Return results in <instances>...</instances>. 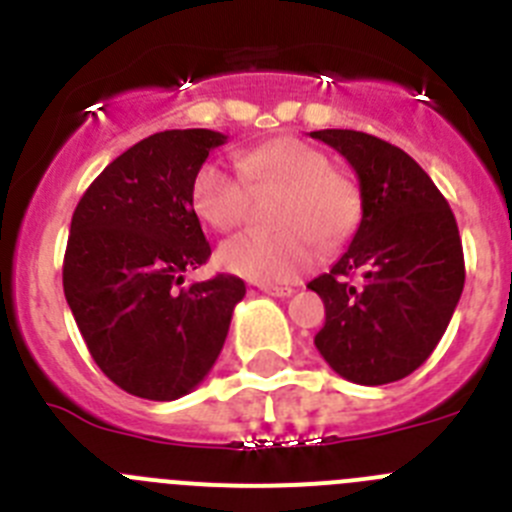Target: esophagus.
<instances>
[{
	"label": "esophagus",
	"mask_w": 512,
	"mask_h": 512,
	"mask_svg": "<svg viewBox=\"0 0 512 512\" xmlns=\"http://www.w3.org/2000/svg\"><path fill=\"white\" fill-rule=\"evenodd\" d=\"M259 289L264 292V295H271V297H289L295 289L287 287V284H259Z\"/></svg>",
	"instance_id": "1"
}]
</instances>
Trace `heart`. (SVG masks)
<instances>
[{
  "instance_id": "heart-1",
  "label": "heart",
  "mask_w": 512,
  "mask_h": 512,
  "mask_svg": "<svg viewBox=\"0 0 512 512\" xmlns=\"http://www.w3.org/2000/svg\"><path fill=\"white\" fill-rule=\"evenodd\" d=\"M238 169L205 161L189 189L194 215L212 230L243 225L251 192H279L277 233H243L225 241L217 264L261 284L292 282L318 264V243L333 248L351 235L359 217L354 184L333 171L320 148L295 135L271 138L238 153Z\"/></svg>"
}]
</instances>
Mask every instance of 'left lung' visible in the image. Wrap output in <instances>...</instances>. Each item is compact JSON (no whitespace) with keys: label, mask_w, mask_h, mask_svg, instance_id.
<instances>
[{"label":"left lung","mask_w":512,"mask_h":512,"mask_svg":"<svg viewBox=\"0 0 512 512\" xmlns=\"http://www.w3.org/2000/svg\"><path fill=\"white\" fill-rule=\"evenodd\" d=\"M310 135L346 158L361 192L354 241L328 274L307 284L325 305L315 346L348 382H397L433 354L459 305L464 251L456 217L402 148L359 130Z\"/></svg>","instance_id":"1"}]
</instances>
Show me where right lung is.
<instances>
[{
	"label": "right lung",
	"mask_w": 512,
	"mask_h": 512,
	"mask_svg": "<svg viewBox=\"0 0 512 512\" xmlns=\"http://www.w3.org/2000/svg\"><path fill=\"white\" fill-rule=\"evenodd\" d=\"M225 140L205 128L148 135L89 184L71 217L63 295L99 369L135 397L192 392L246 295L233 274L184 287L212 253L189 189Z\"/></svg>",
	"instance_id": "1"
}]
</instances>
